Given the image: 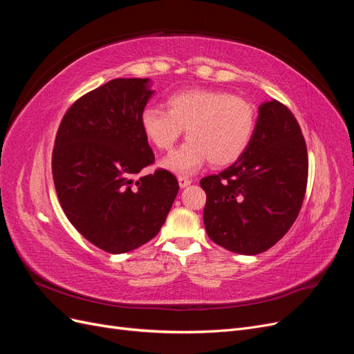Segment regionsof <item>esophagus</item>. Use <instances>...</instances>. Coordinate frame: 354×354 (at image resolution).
<instances>
[{"label":"esophagus","instance_id":"34e87169","mask_svg":"<svg viewBox=\"0 0 354 354\" xmlns=\"http://www.w3.org/2000/svg\"><path fill=\"white\" fill-rule=\"evenodd\" d=\"M192 183V180L190 178H187V177H178V186L181 187V189H185V187H187L189 185Z\"/></svg>","mask_w":354,"mask_h":354}]
</instances>
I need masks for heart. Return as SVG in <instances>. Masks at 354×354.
I'll return each mask as SVG.
<instances>
[{
	"label": "heart",
	"instance_id": "b5f03b06",
	"mask_svg": "<svg viewBox=\"0 0 354 354\" xmlns=\"http://www.w3.org/2000/svg\"><path fill=\"white\" fill-rule=\"evenodd\" d=\"M167 112L146 108L140 124L159 151H169L183 130L189 140L160 160L174 174L189 176L205 165L224 167L238 160L255 130L254 106L220 90L195 88L169 95Z\"/></svg>",
	"mask_w": 354,
	"mask_h": 354
}]
</instances>
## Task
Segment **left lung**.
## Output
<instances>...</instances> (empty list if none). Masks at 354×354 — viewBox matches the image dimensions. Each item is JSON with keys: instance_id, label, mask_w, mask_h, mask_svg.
Segmentation results:
<instances>
[{"instance_id": "obj_1", "label": "left lung", "mask_w": 354, "mask_h": 354, "mask_svg": "<svg viewBox=\"0 0 354 354\" xmlns=\"http://www.w3.org/2000/svg\"><path fill=\"white\" fill-rule=\"evenodd\" d=\"M307 173V147L297 120L282 103L266 100L243 155L220 174L201 180L209 239L242 255L269 250L298 216Z\"/></svg>"}]
</instances>
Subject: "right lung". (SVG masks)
Instances as JSON below:
<instances>
[{
	"mask_svg": "<svg viewBox=\"0 0 354 354\" xmlns=\"http://www.w3.org/2000/svg\"><path fill=\"white\" fill-rule=\"evenodd\" d=\"M149 78H116L65 113L53 151L60 205L82 236L111 254L153 239L178 194L167 169L134 180L155 155L140 118L153 95Z\"/></svg>",
	"mask_w": 354,
	"mask_h": 354,
	"instance_id": "1",
	"label": "right lung"
}]
</instances>
